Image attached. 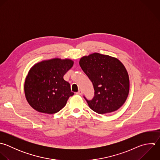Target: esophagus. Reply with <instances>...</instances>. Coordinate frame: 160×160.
<instances>
[{"mask_svg": "<svg viewBox=\"0 0 160 160\" xmlns=\"http://www.w3.org/2000/svg\"><path fill=\"white\" fill-rule=\"evenodd\" d=\"M77 95H81L82 94V91L81 90H78V92L77 93Z\"/></svg>", "mask_w": 160, "mask_h": 160, "instance_id": "34e87169", "label": "esophagus"}]
</instances>
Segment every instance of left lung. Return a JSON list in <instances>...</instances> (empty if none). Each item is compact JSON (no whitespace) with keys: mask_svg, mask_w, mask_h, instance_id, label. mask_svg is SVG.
<instances>
[{"mask_svg":"<svg viewBox=\"0 0 160 160\" xmlns=\"http://www.w3.org/2000/svg\"><path fill=\"white\" fill-rule=\"evenodd\" d=\"M79 63L95 90L92 100L83 96L89 107L100 114L120 108L126 101L130 89L128 74L122 63L109 55L94 53L83 57Z\"/></svg>","mask_w":160,"mask_h":160,"instance_id":"obj_1","label":"left lung"}]
</instances>
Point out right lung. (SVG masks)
Returning a JSON list of instances; mask_svg holds the SVG:
<instances>
[{"instance_id": "obj_1", "label": "right lung", "mask_w": 160, "mask_h": 160, "mask_svg": "<svg viewBox=\"0 0 160 160\" xmlns=\"http://www.w3.org/2000/svg\"><path fill=\"white\" fill-rule=\"evenodd\" d=\"M69 59L53 58L35 64L25 79L24 91L29 105L36 111L53 114L61 110L74 95L63 75L73 66Z\"/></svg>"}]
</instances>
